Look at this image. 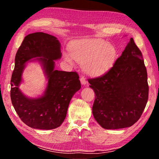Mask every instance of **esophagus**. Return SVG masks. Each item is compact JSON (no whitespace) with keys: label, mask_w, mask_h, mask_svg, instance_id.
Returning <instances> with one entry per match:
<instances>
[{"label":"esophagus","mask_w":159,"mask_h":159,"mask_svg":"<svg viewBox=\"0 0 159 159\" xmlns=\"http://www.w3.org/2000/svg\"><path fill=\"white\" fill-rule=\"evenodd\" d=\"M80 83H81V84H83V85H85L86 83H87V80H86L85 78L83 77V76L80 77Z\"/></svg>","instance_id":"obj_1"}]
</instances>
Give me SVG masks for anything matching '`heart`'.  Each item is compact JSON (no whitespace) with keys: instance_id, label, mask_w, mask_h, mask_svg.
I'll list each match as a JSON object with an SVG mask.
<instances>
[{"instance_id":"obj_1","label":"heart","mask_w":159,"mask_h":159,"mask_svg":"<svg viewBox=\"0 0 159 159\" xmlns=\"http://www.w3.org/2000/svg\"><path fill=\"white\" fill-rule=\"evenodd\" d=\"M116 55L115 48L104 40L85 39L74 43L70 53L64 54V58L71 64L74 60L82 62V68L86 73L99 75L110 68Z\"/></svg>"}]
</instances>
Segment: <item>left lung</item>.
<instances>
[{
    "label": "left lung",
    "mask_w": 159,
    "mask_h": 159,
    "mask_svg": "<svg viewBox=\"0 0 159 159\" xmlns=\"http://www.w3.org/2000/svg\"><path fill=\"white\" fill-rule=\"evenodd\" d=\"M88 80L95 93L94 118L102 128H128L139 119L149 98V85L142 54L133 38L111 69Z\"/></svg>",
    "instance_id": "left-lung-1"
}]
</instances>
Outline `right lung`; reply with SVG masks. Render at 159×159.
I'll list each match as a JSON object with an SVG mask.
<instances>
[{"instance_id":"add662e5","label":"right lung","mask_w":159,"mask_h":159,"mask_svg":"<svg viewBox=\"0 0 159 159\" xmlns=\"http://www.w3.org/2000/svg\"><path fill=\"white\" fill-rule=\"evenodd\" d=\"M61 57L57 38L43 32L27 35L16 53L10 98L19 117L29 127L51 130L60 126L65 119L71 99L81 87L77 72L55 70L54 60ZM35 57H40L37 59L43 64L48 83L44 96L29 99L20 93L18 85L24 64Z\"/></svg>"}]
</instances>
